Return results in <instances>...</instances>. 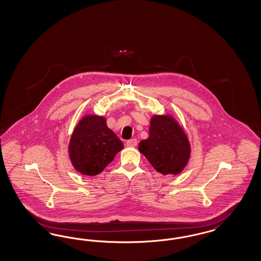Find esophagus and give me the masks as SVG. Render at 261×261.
<instances>
[{
  "instance_id": "esophagus-1",
  "label": "esophagus",
  "mask_w": 261,
  "mask_h": 261,
  "mask_svg": "<svg viewBox=\"0 0 261 261\" xmlns=\"http://www.w3.org/2000/svg\"><path fill=\"white\" fill-rule=\"evenodd\" d=\"M126 146H128V147H136L137 146V139L133 138L130 140H127L126 141Z\"/></svg>"
}]
</instances>
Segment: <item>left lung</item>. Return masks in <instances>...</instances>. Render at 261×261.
<instances>
[{
    "instance_id": "8db88e82",
    "label": "left lung",
    "mask_w": 261,
    "mask_h": 261,
    "mask_svg": "<svg viewBox=\"0 0 261 261\" xmlns=\"http://www.w3.org/2000/svg\"><path fill=\"white\" fill-rule=\"evenodd\" d=\"M149 134L139 142L138 150L151 166L162 175L181 173L190 159L191 145L177 119L169 113L151 115Z\"/></svg>"
}]
</instances>
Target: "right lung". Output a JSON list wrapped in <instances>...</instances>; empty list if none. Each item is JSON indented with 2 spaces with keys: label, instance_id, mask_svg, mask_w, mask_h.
I'll use <instances>...</instances> for the list:
<instances>
[{
  "label": "right lung",
  "instance_id": "1",
  "mask_svg": "<svg viewBox=\"0 0 261 261\" xmlns=\"http://www.w3.org/2000/svg\"><path fill=\"white\" fill-rule=\"evenodd\" d=\"M123 148L124 144L107 126L106 118L85 114L74 127L68 154L76 171L92 177L102 172Z\"/></svg>",
  "mask_w": 261,
  "mask_h": 261
}]
</instances>
